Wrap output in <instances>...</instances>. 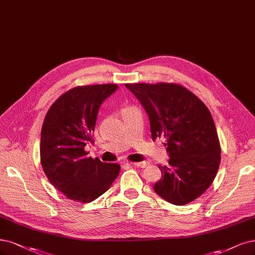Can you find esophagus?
Masks as SVG:
<instances>
[{"mask_svg": "<svg viewBox=\"0 0 255 255\" xmlns=\"http://www.w3.org/2000/svg\"><path fill=\"white\" fill-rule=\"evenodd\" d=\"M148 164L147 161H142V162H134L133 165L135 166H138V168H144V166H146Z\"/></svg>", "mask_w": 255, "mask_h": 255, "instance_id": "1", "label": "esophagus"}]
</instances>
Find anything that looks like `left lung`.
Masks as SVG:
<instances>
[{"instance_id": "8db88e82", "label": "left lung", "mask_w": 255, "mask_h": 255, "mask_svg": "<svg viewBox=\"0 0 255 255\" xmlns=\"http://www.w3.org/2000/svg\"><path fill=\"white\" fill-rule=\"evenodd\" d=\"M145 110L152 139H165L169 164L154 191L169 203L183 206L211 186L221 162V145L211 113L179 84H126Z\"/></svg>"}]
</instances>
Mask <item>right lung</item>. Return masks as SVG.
Returning <instances> with one entry per match:
<instances>
[{"mask_svg": "<svg viewBox=\"0 0 255 255\" xmlns=\"http://www.w3.org/2000/svg\"><path fill=\"white\" fill-rule=\"evenodd\" d=\"M118 89L116 84L77 86L48 110L41 130L44 173L57 190L73 200L91 203L107 192L120 172L118 163L87 156L99 108Z\"/></svg>", "mask_w": 255, "mask_h": 255, "instance_id": "obj_1", "label": "right lung"}]
</instances>
